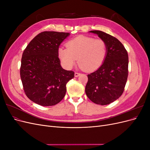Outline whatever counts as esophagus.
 I'll return each instance as SVG.
<instances>
[{
  "label": "esophagus",
  "instance_id": "34e87169",
  "mask_svg": "<svg viewBox=\"0 0 150 150\" xmlns=\"http://www.w3.org/2000/svg\"><path fill=\"white\" fill-rule=\"evenodd\" d=\"M79 75H80V73H79V72H76L75 73H74V76H75V77H78Z\"/></svg>",
  "mask_w": 150,
  "mask_h": 150
}]
</instances>
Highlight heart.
<instances>
[{
	"label": "heart",
	"instance_id": "1",
	"mask_svg": "<svg viewBox=\"0 0 150 150\" xmlns=\"http://www.w3.org/2000/svg\"><path fill=\"white\" fill-rule=\"evenodd\" d=\"M66 47L59 48L58 57L67 69H71L78 59L81 68L91 72L100 67L107 54L106 42L101 39L80 35L66 43Z\"/></svg>",
	"mask_w": 150,
	"mask_h": 150
}]
</instances>
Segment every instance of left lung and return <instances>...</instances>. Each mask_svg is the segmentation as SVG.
<instances>
[{
	"label": "left lung",
	"mask_w": 150,
	"mask_h": 150,
	"mask_svg": "<svg viewBox=\"0 0 150 150\" xmlns=\"http://www.w3.org/2000/svg\"><path fill=\"white\" fill-rule=\"evenodd\" d=\"M106 44L105 60L88 75L85 92L91 101L106 105L118 99L124 91L128 75V55L123 45L113 36L101 30H91Z\"/></svg>",
	"instance_id": "1"
}]
</instances>
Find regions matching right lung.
I'll return each mask as SVG.
<instances>
[{"mask_svg": "<svg viewBox=\"0 0 150 150\" xmlns=\"http://www.w3.org/2000/svg\"><path fill=\"white\" fill-rule=\"evenodd\" d=\"M68 33L44 31L31 40L22 54L20 69L24 92L34 103L56 105L64 98L67 83L74 72L61 66L58 50Z\"/></svg>", "mask_w": 150, "mask_h": 150, "instance_id": "1", "label": "right lung"}]
</instances>
